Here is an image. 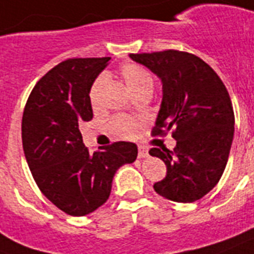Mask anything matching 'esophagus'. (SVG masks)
Returning a JSON list of instances; mask_svg holds the SVG:
<instances>
[{
  "instance_id": "obj_1",
  "label": "esophagus",
  "mask_w": 254,
  "mask_h": 254,
  "mask_svg": "<svg viewBox=\"0 0 254 254\" xmlns=\"http://www.w3.org/2000/svg\"><path fill=\"white\" fill-rule=\"evenodd\" d=\"M137 156H139V158H146V157H149V152L144 146H139V154Z\"/></svg>"
}]
</instances>
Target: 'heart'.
Masks as SVG:
<instances>
[{
  "instance_id": "b5f03b06",
  "label": "heart",
  "mask_w": 254,
  "mask_h": 254,
  "mask_svg": "<svg viewBox=\"0 0 254 254\" xmlns=\"http://www.w3.org/2000/svg\"><path fill=\"white\" fill-rule=\"evenodd\" d=\"M121 75H122L126 85L133 94L142 91V89H146V88H153L152 75L149 74V71H146L144 67L139 66V64H125L121 70ZM105 83H106V77L104 75L98 76L94 80L91 88V101L93 105L98 104V98H100V94L102 92V88L105 87ZM109 127L115 135L121 136V137H132V136L136 135V132L139 129V123L129 117L119 115V117H115L110 121Z\"/></svg>"
}]
</instances>
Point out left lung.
<instances>
[{"mask_svg":"<svg viewBox=\"0 0 254 254\" xmlns=\"http://www.w3.org/2000/svg\"><path fill=\"white\" fill-rule=\"evenodd\" d=\"M162 83V102L153 135L173 131L177 145L152 148L165 162V179L153 187L175 202H193L217 186L227 165L235 117L231 98L215 71L194 54L165 50L129 54Z\"/></svg>","mask_w":254,"mask_h":254,"instance_id":"1","label":"left lung"}]
</instances>
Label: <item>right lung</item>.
<instances>
[{"label":"right lung","instance_id":"add662e5","mask_svg":"<svg viewBox=\"0 0 254 254\" xmlns=\"http://www.w3.org/2000/svg\"><path fill=\"white\" fill-rule=\"evenodd\" d=\"M109 60L61 62L37 81L23 113V150L33 179L48 200L74 217L105 204L117 170L137 157L128 141L89 153L79 129L93 118L89 92Z\"/></svg>","mask_w":254,"mask_h":254}]
</instances>
